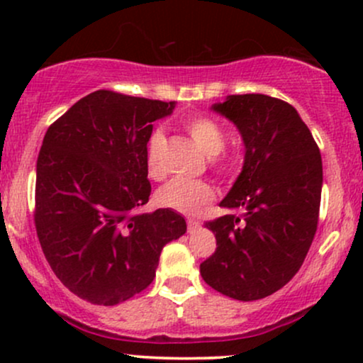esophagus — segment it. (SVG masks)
<instances>
[{"instance_id": "obj_1", "label": "esophagus", "mask_w": 363, "mask_h": 363, "mask_svg": "<svg viewBox=\"0 0 363 363\" xmlns=\"http://www.w3.org/2000/svg\"><path fill=\"white\" fill-rule=\"evenodd\" d=\"M199 228V223L196 222V220H187V232H189V234H194L196 230H198Z\"/></svg>"}]
</instances>
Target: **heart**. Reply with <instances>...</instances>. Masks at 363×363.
Wrapping results in <instances>:
<instances>
[{
  "instance_id": "1",
  "label": "heart",
  "mask_w": 363,
  "mask_h": 363,
  "mask_svg": "<svg viewBox=\"0 0 363 363\" xmlns=\"http://www.w3.org/2000/svg\"><path fill=\"white\" fill-rule=\"evenodd\" d=\"M191 138L206 157H216L225 147V133L213 119L191 118L184 123ZM165 145V136L162 131H155L150 136L147 148L148 174L152 177H160V155ZM215 198V189L205 181H187V179H174L162 186L157 193V203L162 208L179 211L184 215H196L203 206H206Z\"/></svg>"
}]
</instances>
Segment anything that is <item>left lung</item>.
I'll return each instance as SVG.
<instances>
[{
    "instance_id": "8db88e82",
    "label": "left lung",
    "mask_w": 363,
    "mask_h": 363,
    "mask_svg": "<svg viewBox=\"0 0 363 363\" xmlns=\"http://www.w3.org/2000/svg\"><path fill=\"white\" fill-rule=\"evenodd\" d=\"M230 121L244 143V164L220 206L239 210L205 227L216 251L199 272L235 301H259L301 269L318 228L323 160L295 107L262 94L227 95L210 107Z\"/></svg>"
}]
</instances>
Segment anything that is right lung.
I'll list each match as a JSON object with an SVG mask.
<instances>
[{
	"label": "right lung",
	"instance_id": "add662e5",
	"mask_svg": "<svg viewBox=\"0 0 363 363\" xmlns=\"http://www.w3.org/2000/svg\"><path fill=\"white\" fill-rule=\"evenodd\" d=\"M176 102L91 91L45 133L37 158L35 228L45 259L83 301L116 306L155 278L165 244L186 234L169 208L133 213L150 198L147 143Z\"/></svg>",
	"mask_w": 363,
	"mask_h": 363
}]
</instances>
